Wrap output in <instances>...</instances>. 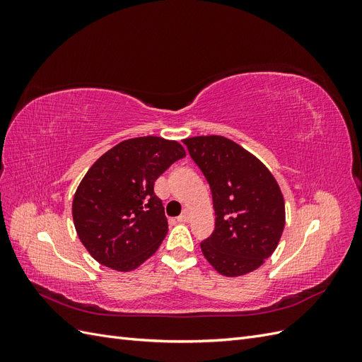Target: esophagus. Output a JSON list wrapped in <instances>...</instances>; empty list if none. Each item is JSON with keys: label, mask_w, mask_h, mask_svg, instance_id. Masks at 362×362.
I'll return each instance as SVG.
<instances>
[{"label": "esophagus", "mask_w": 362, "mask_h": 362, "mask_svg": "<svg viewBox=\"0 0 362 362\" xmlns=\"http://www.w3.org/2000/svg\"><path fill=\"white\" fill-rule=\"evenodd\" d=\"M189 218H190V213L187 210H184L182 214L178 216V222H189Z\"/></svg>", "instance_id": "1"}]
</instances>
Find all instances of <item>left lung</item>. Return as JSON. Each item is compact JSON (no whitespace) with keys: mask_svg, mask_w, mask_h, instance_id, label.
<instances>
[{"mask_svg":"<svg viewBox=\"0 0 362 362\" xmlns=\"http://www.w3.org/2000/svg\"><path fill=\"white\" fill-rule=\"evenodd\" d=\"M182 141L213 194L216 228L201 243L204 257L223 276L258 269L275 252L286 226V205L275 177L223 136Z\"/></svg>","mask_w":362,"mask_h":362,"instance_id":"left-lung-1","label":"left lung"}]
</instances>
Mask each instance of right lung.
<instances>
[{"label": "right lung", "mask_w": 362, "mask_h": 362, "mask_svg": "<svg viewBox=\"0 0 362 362\" xmlns=\"http://www.w3.org/2000/svg\"><path fill=\"white\" fill-rule=\"evenodd\" d=\"M185 157L175 140L146 136L120 141L87 170L72 202L81 243L103 266L129 272L145 262L168 234L154 182Z\"/></svg>", "instance_id": "1"}]
</instances>
